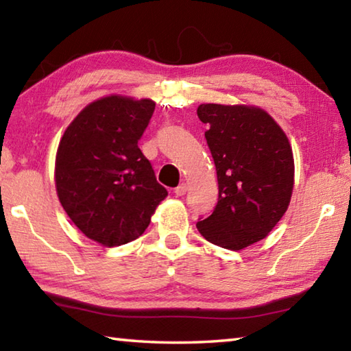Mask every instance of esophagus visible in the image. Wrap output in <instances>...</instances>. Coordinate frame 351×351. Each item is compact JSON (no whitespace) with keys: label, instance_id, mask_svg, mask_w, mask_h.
Returning <instances> with one entry per match:
<instances>
[{"label":"esophagus","instance_id":"esophagus-1","mask_svg":"<svg viewBox=\"0 0 351 351\" xmlns=\"http://www.w3.org/2000/svg\"><path fill=\"white\" fill-rule=\"evenodd\" d=\"M186 192H187V186H186V184H180V186H178V187L175 189V195H176V197H182V195H186Z\"/></svg>","mask_w":351,"mask_h":351}]
</instances>
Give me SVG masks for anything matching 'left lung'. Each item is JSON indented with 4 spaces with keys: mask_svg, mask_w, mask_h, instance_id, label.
I'll list each match as a JSON object with an SVG mask.
<instances>
[{
    "mask_svg": "<svg viewBox=\"0 0 351 351\" xmlns=\"http://www.w3.org/2000/svg\"><path fill=\"white\" fill-rule=\"evenodd\" d=\"M198 117L215 162L218 203L197 228L207 241L240 249L260 241L287 212L294 159L287 134L261 108L203 104Z\"/></svg>",
    "mask_w": 351,
    "mask_h": 351,
    "instance_id": "left-lung-1",
    "label": "left lung"
}]
</instances>
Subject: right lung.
Masks as SVG:
<instances>
[{
  "instance_id": "add662e5",
  "label": "right lung",
  "mask_w": 351,
  "mask_h": 351,
  "mask_svg": "<svg viewBox=\"0 0 351 351\" xmlns=\"http://www.w3.org/2000/svg\"><path fill=\"white\" fill-rule=\"evenodd\" d=\"M153 111L150 99L104 97L79 112L58 144V199L77 228L104 246L141 237L167 197L138 147Z\"/></svg>"
}]
</instances>
